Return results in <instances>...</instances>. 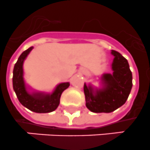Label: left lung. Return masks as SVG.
I'll return each mask as SVG.
<instances>
[{
  "mask_svg": "<svg viewBox=\"0 0 150 150\" xmlns=\"http://www.w3.org/2000/svg\"><path fill=\"white\" fill-rule=\"evenodd\" d=\"M114 56L112 74L102 77L104 87L94 91L91 86L83 85L87 108L94 113H110L125 103L132 87V73L127 60L112 50Z\"/></svg>",
  "mask_w": 150,
  "mask_h": 150,
  "instance_id": "8db88e82",
  "label": "left lung"
}]
</instances>
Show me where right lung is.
<instances>
[{
    "instance_id": "right-lung-1",
    "label": "right lung",
    "mask_w": 150,
    "mask_h": 150,
    "mask_svg": "<svg viewBox=\"0 0 150 150\" xmlns=\"http://www.w3.org/2000/svg\"><path fill=\"white\" fill-rule=\"evenodd\" d=\"M33 48L30 47L23 52L15 64L13 76V90L23 106L36 113H49L58 107L62 93L69 87V83H60L52 94L37 93L32 95L28 93L23 79V63Z\"/></svg>"
}]
</instances>
